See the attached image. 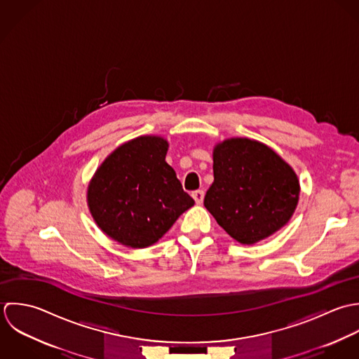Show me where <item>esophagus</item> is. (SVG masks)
I'll return each mask as SVG.
<instances>
[{
    "label": "esophagus",
    "instance_id": "1",
    "mask_svg": "<svg viewBox=\"0 0 359 359\" xmlns=\"http://www.w3.org/2000/svg\"><path fill=\"white\" fill-rule=\"evenodd\" d=\"M193 198H194V201H196V204H198V205H201L203 204V201H204V191L203 190H197V191H193Z\"/></svg>",
    "mask_w": 359,
    "mask_h": 359
}]
</instances>
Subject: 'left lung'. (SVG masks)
Here are the masks:
<instances>
[{"label":"left lung","instance_id":"8db88e82","mask_svg":"<svg viewBox=\"0 0 359 359\" xmlns=\"http://www.w3.org/2000/svg\"><path fill=\"white\" fill-rule=\"evenodd\" d=\"M298 196L295 172L268 145L241 137L216 144L204 205L236 241L251 245L282 229Z\"/></svg>","mask_w":359,"mask_h":359}]
</instances>
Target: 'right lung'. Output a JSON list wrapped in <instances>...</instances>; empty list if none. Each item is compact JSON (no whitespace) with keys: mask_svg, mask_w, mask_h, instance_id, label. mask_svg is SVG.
Returning <instances> with one entry per match:
<instances>
[{"mask_svg":"<svg viewBox=\"0 0 359 359\" xmlns=\"http://www.w3.org/2000/svg\"><path fill=\"white\" fill-rule=\"evenodd\" d=\"M168 147L159 136L122 144L88 184L87 204L97 226L126 247L152 245L194 205L165 161Z\"/></svg>","mask_w":359,"mask_h":359,"instance_id":"add662e5","label":"right lung"}]
</instances>
